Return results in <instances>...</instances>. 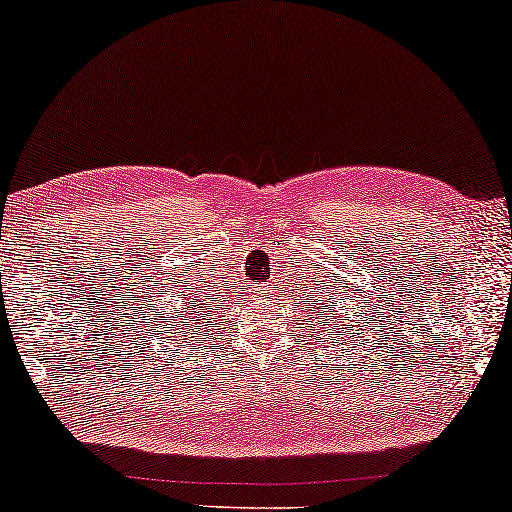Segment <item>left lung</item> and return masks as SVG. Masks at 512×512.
I'll list each match as a JSON object with an SVG mask.
<instances>
[{"instance_id": "left-lung-1", "label": "left lung", "mask_w": 512, "mask_h": 512, "mask_svg": "<svg viewBox=\"0 0 512 512\" xmlns=\"http://www.w3.org/2000/svg\"><path fill=\"white\" fill-rule=\"evenodd\" d=\"M327 318H329V316H327Z\"/></svg>"}]
</instances>
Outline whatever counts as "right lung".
<instances>
[{"mask_svg":"<svg viewBox=\"0 0 512 512\" xmlns=\"http://www.w3.org/2000/svg\"><path fill=\"white\" fill-rule=\"evenodd\" d=\"M192 308L195 309L194 314H187L186 311H180V313H178V320L185 322V320H190V318L194 316V318H199V327H203V322L208 320L206 306H199V304H190V306H187V310H191ZM185 329H187V327H185ZM187 332H190V329H187Z\"/></svg>","mask_w":512,"mask_h":512,"instance_id":"1","label":"right lung"}]
</instances>
